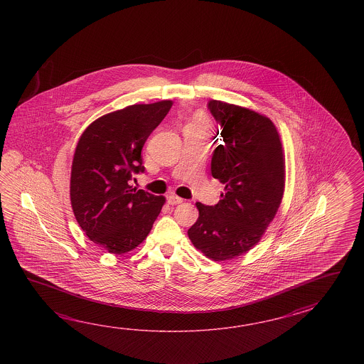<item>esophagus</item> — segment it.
I'll list each match as a JSON object with an SVG mask.
<instances>
[{
	"label": "esophagus",
	"mask_w": 364,
	"mask_h": 364,
	"mask_svg": "<svg viewBox=\"0 0 364 364\" xmlns=\"http://www.w3.org/2000/svg\"><path fill=\"white\" fill-rule=\"evenodd\" d=\"M182 201H183V199L177 196L176 193H171V195L168 196V203H169L171 205H176V204H179V203H182Z\"/></svg>",
	"instance_id": "esophagus-1"
}]
</instances>
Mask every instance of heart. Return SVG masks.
Returning a JSON list of instances; mask_svg holds the SVG:
<instances>
[{
	"mask_svg": "<svg viewBox=\"0 0 364 364\" xmlns=\"http://www.w3.org/2000/svg\"><path fill=\"white\" fill-rule=\"evenodd\" d=\"M195 126H203V127H205V121H204V119H203V118H198V119H196V121H195Z\"/></svg>",
	"mask_w": 364,
	"mask_h": 364,
	"instance_id": "1",
	"label": "heart"
}]
</instances>
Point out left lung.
<instances>
[{"instance_id": "obj_1", "label": "left lung", "mask_w": 364, "mask_h": 364, "mask_svg": "<svg viewBox=\"0 0 364 364\" xmlns=\"http://www.w3.org/2000/svg\"><path fill=\"white\" fill-rule=\"evenodd\" d=\"M208 109L223 129L210 171L225 193L216 205L196 203L199 217L187 234L207 257L225 262L257 245L276 216L285 188V156L268 117L224 101L210 100Z\"/></svg>"}]
</instances>
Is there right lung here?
Returning a JSON list of instances; mask_svg holds the SVG:
<instances>
[{
  "label": "right lung",
  "instance_id": "obj_1",
  "mask_svg": "<svg viewBox=\"0 0 364 364\" xmlns=\"http://www.w3.org/2000/svg\"><path fill=\"white\" fill-rule=\"evenodd\" d=\"M173 101L135 104L97 118L77 140L71 165L70 200L85 235L121 255L147 238L165 198L132 188L143 173L141 148Z\"/></svg>",
  "mask_w": 364,
  "mask_h": 364
}]
</instances>
